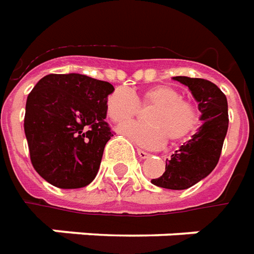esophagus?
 <instances>
[{
  "label": "esophagus",
  "instance_id": "34e87169",
  "mask_svg": "<svg viewBox=\"0 0 254 254\" xmlns=\"http://www.w3.org/2000/svg\"><path fill=\"white\" fill-rule=\"evenodd\" d=\"M136 153H138V156L141 157V159H149L150 157V154L145 150H142V149H136Z\"/></svg>",
  "mask_w": 254,
  "mask_h": 254
}]
</instances>
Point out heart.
<instances>
[{
    "label": "heart",
    "mask_w": 254,
    "mask_h": 254,
    "mask_svg": "<svg viewBox=\"0 0 254 254\" xmlns=\"http://www.w3.org/2000/svg\"><path fill=\"white\" fill-rule=\"evenodd\" d=\"M142 109L152 108L146 113L147 123L127 124L120 128L126 138L149 149L163 146L167 138L172 143L185 141L197 131L201 122L198 108L181 93L167 84L146 89L136 97L126 89L118 87L108 95L105 102L108 118L118 126L135 119Z\"/></svg>",
    "instance_id": "heart-1"
}]
</instances>
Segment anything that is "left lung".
Returning a JSON list of instances; mask_svg holds the SVG:
<instances>
[{
  "label": "left lung",
  "mask_w": 254,
  "mask_h": 254,
  "mask_svg": "<svg viewBox=\"0 0 254 254\" xmlns=\"http://www.w3.org/2000/svg\"><path fill=\"white\" fill-rule=\"evenodd\" d=\"M188 86L198 102L199 130L165 161L163 175L152 179L153 185L170 190H185L198 183L215 170L222 154L228 128L227 98L216 84L206 79L174 76Z\"/></svg>",
  "instance_id": "1"
}]
</instances>
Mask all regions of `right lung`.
<instances>
[{
  "mask_svg": "<svg viewBox=\"0 0 254 254\" xmlns=\"http://www.w3.org/2000/svg\"><path fill=\"white\" fill-rule=\"evenodd\" d=\"M109 82L80 73H50L27 97L24 132L34 170L56 188L94 181L113 131L105 122Z\"/></svg>",
  "mask_w": 254,
  "mask_h": 254,
  "instance_id": "obj_1",
  "label": "right lung"
}]
</instances>
